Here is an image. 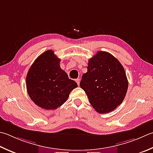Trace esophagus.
I'll list each match as a JSON object with an SVG mask.
<instances>
[{"mask_svg":"<svg viewBox=\"0 0 153 153\" xmlns=\"http://www.w3.org/2000/svg\"><path fill=\"white\" fill-rule=\"evenodd\" d=\"M76 82H77V85H79V83H80V79H79V78H77V79H76Z\"/></svg>","mask_w":153,"mask_h":153,"instance_id":"obj_1","label":"esophagus"}]
</instances>
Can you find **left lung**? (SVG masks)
<instances>
[{"label":"left lung","instance_id":"1","mask_svg":"<svg viewBox=\"0 0 153 153\" xmlns=\"http://www.w3.org/2000/svg\"><path fill=\"white\" fill-rule=\"evenodd\" d=\"M87 68L81 88L97 112L112 111L123 102L127 91L128 80L123 67L111 53L99 51L89 59Z\"/></svg>","mask_w":153,"mask_h":153}]
</instances>
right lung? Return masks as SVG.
<instances>
[{
  "mask_svg": "<svg viewBox=\"0 0 153 153\" xmlns=\"http://www.w3.org/2000/svg\"><path fill=\"white\" fill-rule=\"evenodd\" d=\"M59 62L52 50H47L36 59L27 74V92L33 102L42 109L58 108L77 87L62 70Z\"/></svg>",
  "mask_w": 153,
  "mask_h": 153,
  "instance_id": "right-lung-1",
  "label": "right lung"
}]
</instances>
